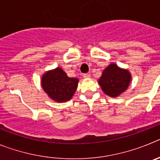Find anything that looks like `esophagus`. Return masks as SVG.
Returning <instances> with one entry per match:
<instances>
[{
    "mask_svg": "<svg viewBox=\"0 0 160 160\" xmlns=\"http://www.w3.org/2000/svg\"><path fill=\"white\" fill-rule=\"evenodd\" d=\"M83 78H90V73H83Z\"/></svg>",
    "mask_w": 160,
    "mask_h": 160,
    "instance_id": "esophagus-1",
    "label": "esophagus"
}]
</instances>
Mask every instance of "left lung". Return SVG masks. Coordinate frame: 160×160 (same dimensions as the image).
<instances>
[{"instance_id":"obj_1","label":"left lung","mask_w":160,"mask_h":160,"mask_svg":"<svg viewBox=\"0 0 160 160\" xmlns=\"http://www.w3.org/2000/svg\"><path fill=\"white\" fill-rule=\"evenodd\" d=\"M131 78L128 70L120 69L115 64H111L103 70L98 83L105 94L111 97H117L127 90Z\"/></svg>"}]
</instances>
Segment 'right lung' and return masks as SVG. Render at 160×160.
Masks as SVG:
<instances>
[{"instance_id": "1", "label": "right lung", "mask_w": 160, "mask_h": 160, "mask_svg": "<svg viewBox=\"0 0 160 160\" xmlns=\"http://www.w3.org/2000/svg\"><path fill=\"white\" fill-rule=\"evenodd\" d=\"M78 80L69 78L60 67L43 74L42 87L45 92L56 102L70 100L77 89Z\"/></svg>"}]
</instances>
